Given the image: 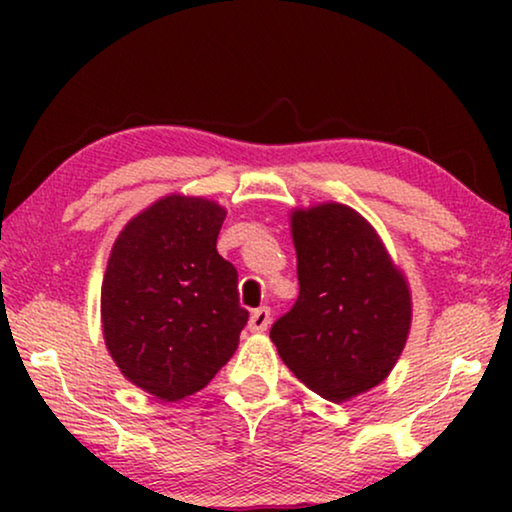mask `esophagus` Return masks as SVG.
Returning a JSON list of instances; mask_svg holds the SVG:
<instances>
[{
    "label": "esophagus",
    "mask_w": 512,
    "mask_h": 512,
    "mask_svg": "<svg viewBox=\"0 0 512 512\" xmlns=\"http://www.w3.org/2000/svg\"><path fill=\"white\" fill-rule=\"evenodd\" d=\"M268 326H270V310H268V307H258V310L251 312L249 331L263 333V331H268Z\"/></svg>",
    "instance_id": "esophagus-1"
}]
</instances>
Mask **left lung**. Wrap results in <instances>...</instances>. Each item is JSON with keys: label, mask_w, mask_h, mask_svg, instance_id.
Returning a JSON list of instances; mask_svg holds the SVG:
<instances>
[{"label": "left lung", "mask_w": 512, "mask_h": 512, "mask_svg": "<svg viewBox=\"0 0 512 512\" xmlns=\"http://www.w3.org/2000/svg\"><path fill=\"white\" fill-rule=\"evenodd\" d=\"M298 300L270 328L305 387L340 403L391 373L410 331V291L373 226L345 205L293 212Z\"/></svg>", "instance_id": "obj_1"}]
</instances>
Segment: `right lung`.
Returning a JSON list of instances; mask_svg holds the SVG:
<instances>
[{"label":"right lung","mask_w":512,"mask_h":512,"mask_svg":"<svg viewBox=\"0 0 512 512\" xmlns=\"http://www.w3.org/2000/svg\"><path fill=\"white\" fill-rule=\"evenodd\" d=\"M223 219L216 202L170 195L132 219L111 249L104 340L121 373L160 401L209 384L249 321L235 265L216 251Z\"/></svg>","instance_id":"obj_1"}]
</instances>
